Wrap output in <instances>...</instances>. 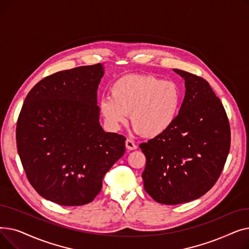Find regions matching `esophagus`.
Returning a JSON list of instances; mask_svg holds the SVG:
<instances>
[{
    "instance_id": "34e87169",
    "label": "esophagus",
    "mask_w": 249,
    "mask_h": 249,
    "mask_svg": "<svg viewBox=\"0 0 249 249\" xmlns=\"http://www.w3.org/2000/svg\"><path fill=\"white\" fill-rule=\"evenodd\" d=\"M125 145H126V148L128 150H134V149L137 148V145L135 144V143L132 140H130V139H127L125 141Z\"/></svg>"
}]
</instances>
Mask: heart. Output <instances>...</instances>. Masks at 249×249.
Listing matches in <instances>:
<instances>
[{
    "instance_id": "b5f03b06",
    "label": "heart",
    "mask_w": 249,
    "mask_h": 249,
    "mask_svg": "<svg viewBox=\"0 0 249 249\" xmlns=\"http://www.w3.org/2000/svg\"><path fill=\"white\" fill-rule=\"evenodd\" d=\"M180 105V89L154 75L127 74L112 85L111 96L101 98L99 107L112 129L130 121L135 131L148 138L162 135L175 123Z\"/></svg>"
}]
</instances>
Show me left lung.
Here are the masks:
<instances>
[{"mask_svg": "<svg viewBox=\"0 0 249 249\" xmlns=\"http://www.w3.org/2000/svg\"><path fill=\"white\" fill-rule=\"evenodd\" d=\"M185 80L186 94L175 123L139 147L146 158L144 189L160 204L199 199L219 178L230 149L225 109L203 77L174 70Z\"/></svg>", "mask_w": 249, "mask_h": 249, "instance_id": "obj_1", "label": "left lung"}]
</instances>
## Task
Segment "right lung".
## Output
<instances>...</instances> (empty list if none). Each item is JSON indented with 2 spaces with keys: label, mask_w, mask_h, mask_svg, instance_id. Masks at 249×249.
<instances>
[{
  "label": "right lung",
  "mask_w": 249,
  "mask_h": 249,
  "mask_svg": "<svg viewBox=\"0 0 249 249\" xmlns=\"http://www.w3.org/2000/svg\"><path fill=\"white\" fill-rule=\"evenodd\" d=\"M102 63L44 77L29 91L16 128L17 149L35 191L61 206L90 203L125 152L123 135L100 125Z\"/></svg>",
  "instance_id": "add662e5"
}]
</instances>
